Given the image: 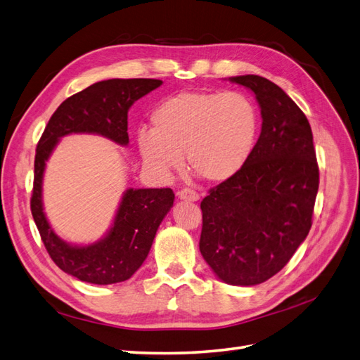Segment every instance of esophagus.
I'll use <instances>...</instances> for the list:
<instances>
[{"mask_svg":"<svg viewBox=\"0 0 360 360\" xmlns=\"http://www.w3.org/2000/svg\"><path fill=\"white\" fill-rule=\"evenodd\" d=\"M177 197L183 201H198L200 200V195L195 192L193 189H189V188H184V189L179 191Z\"/></svg>","mask_w":360,"mask_h":360,"instance_id":"obj_1","label":"esophagus"}]
</instances>
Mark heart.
<instances>
[{
    "mask_svg": "<svg viewBox=\"0 0 360 360\" xmlns=\"http://www.w3.org/2000/svg\"><path fill=\"white\" fill-rule=\"evenodd\" d=\"M151 130L138 132L146 165L160 176L181 165L200 179L222 183L243 168L255 147L259 114L240 91H183L165 97L150 117Z\"/></svg>",
    "mask_w": 360,
    "mask_h": 360,
    "instance_id": "b5f03b06",
    "label": "heart"
}]
</instances>
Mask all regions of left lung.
I'll return each mask as SVG.
<instances>
[{
	"label": "left lung",
	"mask_w": 360,
	"mask_h": 360,
	"mask_svg": "<svg viewBox=\"0 0 360 360\" xmlns=\"http://www.w3.org/2000/svg\"><path fill=\"white\" fill-rule=\"evenodd\" d=\"M257 97L261 134L243 168L201 201L200 250L216 276L250 287L284 267L307 238L319 165L307 115L276 84L233 76Z\"/></svg>",
	"instance_id": "obj_1"
}]
</instances>
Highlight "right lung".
<instances>
[{
    "instance_id": "add662e5",
    "label": "right lung",
    "mask_w": 360,
    "mask_h": 360,
    "mask_svg": "<svg viewBox=\"0 0 360 360\" xmlns=\"http://www.w3.org/2000/svg\"><path fill=\"white\" fill-rule=\"evenodd\" d=\"M160 79H108L70 96L52 114L34 160L31 213L49 257L63 271L97 285L123 282L144 263L163 217L174 204V192L127 189L111 230L89 246L69 245L53 233L41 202V181L46 160L60 138L70 134H96L127 146V111L138 99L160 86Z\"/></svg>"
}]
</instances>
